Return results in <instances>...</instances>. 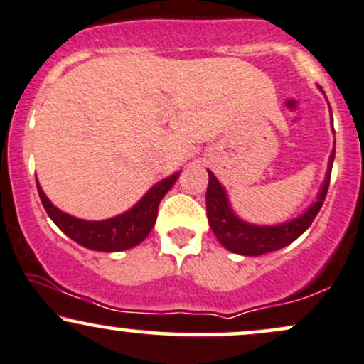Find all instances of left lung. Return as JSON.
I'll return each mask as SVG.
<instances>
[{
  "instance_id": "8db88e82",
  "label": "left lung",
  "mask_w": 364,
  "mask_h": 364,
  "mask_svg": "<svg viewBox=\"0 0 364 364\" xmlns=\"http://www.w3.org/2000/svg\"><path fill=\"white\" fill-rule=\"evenodd\" d=\"M333 156H336V149L332 150V156H330L327 178H325L316 202L301 217L279 225H253L236 217L232 214L231 207H229L224 188L220 186L214 174L208 171V186L205 196L207 217L210 229L214 231L217 240L220 241V245L228 248L229 252L246 255V257H258V255L275 252V250H281L284 246L291 245L296 237L301 236L310 228L313 219L323 205L330 185Z\"/></svg>"
}]
</instances>
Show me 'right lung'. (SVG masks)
Here are the masks:
<instances>
[{"mask_svg": "<svg viewBox=\"0 0 364 364\" xmlns=\"http://www.w3.org/2000/svg\"><path fill=\"white\" fill-rule=\"evenodd\" d=\"M178 176L179 173L159 181L132 210L107 220H82L65 214L49 202L39 183H37V191L53 223L78 245L97 252H123L141 243L149 236L156 224L159 203L176 183Z\"/></svg>", "mask_w": 364, "mask_h": 364, "instance_id": "add662e5", "label": "right lung"}]
</instances>
